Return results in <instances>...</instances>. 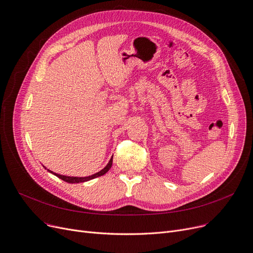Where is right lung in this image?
<instances>
[{
  "label": "right lung",
  "mask_w": 253,
  "mask_h": 253,
  "mask_svg": "<svg viewBox=\"0 0 253 253\" xmlns=\"http://www.w3.org/2000/svg\"><path fill=\"white\" fill-rule=\"evenodd\" d=\"M111 167H112V157L110 158L109 162L107 163V166H106L105 168H104L103 169H101L100 171H98V172H96V173H94V174H92V175H88V176H69V175H63V174H60V173H56V172H54V171H52V170L46 169L44 167H43V168L46 169L49 172H51L52 174L58 176L59 179L63 180V181L66 182V183L78 184V183H84V182H87V181H91V180L95 179V177H98V176H101V175H103V174H105V173L111 169Z\"/></svg>",
  "instance_id": "1"
}]
</instances>
